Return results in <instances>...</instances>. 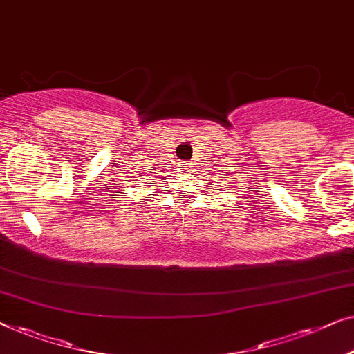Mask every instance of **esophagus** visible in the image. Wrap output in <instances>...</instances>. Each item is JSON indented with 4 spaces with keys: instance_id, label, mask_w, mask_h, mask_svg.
I'll list each match as a JSON object with an SVG mask.
<instances>
[{
    "instance_id": "1",
    "label": "esophagus",
    "mask_w": 354,
    "mask_h": 354,
    "mask_svg": "<svg viewBox=\"0 0 354 354\" xmlns=\"http://www.w3.org/2000/svg\"><path fill=\"white\" fill-rule=\"evenodd\" d=\"M181 165H187V163H181Z\"/></svg>"
}]
</instances>
